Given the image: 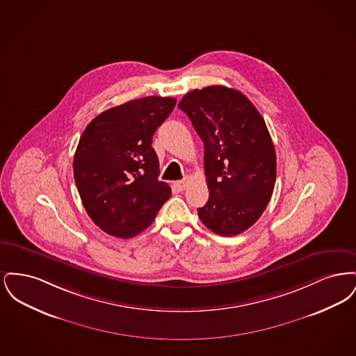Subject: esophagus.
<instances>
[{
	"label": "esophagus",
	"instance_id": "esophagus-1",
	"mask_svg": "<svg viewBox=\"0 0 356 356\" xmlns=\"http://www.w3.org/2000/svg\"><path fill=\"white\" fill-rule=\"evenodd\" d=\"M189 184V180L188 179H184V180H179V181H176L175 183V186L179 189V191H184L186 186Z\"/></svg>",
	"mask_w": 356,
	"mask_h": 356
}]
</instances>
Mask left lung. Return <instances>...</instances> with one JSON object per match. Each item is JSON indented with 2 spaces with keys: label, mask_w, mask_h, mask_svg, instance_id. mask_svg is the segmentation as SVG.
<instances>
[{
  "label": "left lung",
  "mask_w": 356,
  "mask_h": 356,
  "mask_svg": "<svg viewBox=\"0 0 356 356\" xmlns=\"http://www.w3.org/2000/svg\"><path fill=\"white\" fill-rule=\"evenodd\" d=\"M204 143V170L209 199L197 208L204 225L234 236L254 225L271 199L276 153L266 121L241 92L212 85L181 99Z\"/></svg>",
  "instance_id": "1"
}]
</instances>
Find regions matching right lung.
I'll use <instances>...</instances> for the list:
<instances>
[{"instance_id": "add662e5", "label": "right lung", "mask_w": 356, "mask_h": 356, "mask_svg": "<svg viewBox=\"0 0 356 356\" xmlns=\"http://www.w3.org/2000/svg\"><path fill=\"white\" fill-rule=\"evenodd\" d=\"M176 105L149 96L104 111L80 137L74 181L85 211L112 236L129 238L152 224L172 195L160 181L152 136Z\"/></svg>"}]
</instances>
